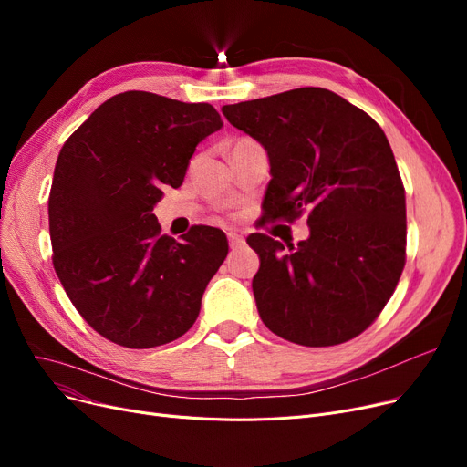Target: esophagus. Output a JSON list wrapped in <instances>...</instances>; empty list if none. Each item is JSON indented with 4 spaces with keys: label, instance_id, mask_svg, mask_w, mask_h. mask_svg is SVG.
Returning <instances> with one entry per match:
<instances>
[{
    "label": "esophagus",
    "instance_id": "34e87169",
    "mask_svg": "<svg viewBox=\"0 0 467 467\" xmlns=\"http://www.w3.org/2000/svg\"><path fill=\"white\" fill-rule=\"evenodd\" d=\"M227 238H229V246L233 248V250H236V248H240V246H244V236L242 234H238V233H229L227 234Z\"/></svg>",
    "mask_w": 467,
    "mask_h": 467
}]
</instances>
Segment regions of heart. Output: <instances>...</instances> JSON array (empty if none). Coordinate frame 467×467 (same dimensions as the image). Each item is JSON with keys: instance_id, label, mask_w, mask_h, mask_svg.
<instances>
[{"instance_id": "heart-1", "label": "heart", "mask_w": 467, "mask_h": 467, "mask_svg": "<svg viewBox=\"0 0 467 467\" xmlns=\"http://www.w3.org/2000/svg\"><path fill=\"white\" fill-rule=\"evenodd\" d=\"M240 141H252V140H248V138H240L236 143H240Z\"/></svg>"}]
</instances>
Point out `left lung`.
<instances>
[{
    "label": "left lung",
    "instance_id": "1",
    "mask_svg": "<svg viewBox=\"0 0 467 467\" xmlns=\"http://www.w3.org/2000/svg\"><path fill=\"white\" fill-rule=\"evenodd\" d=\"M271 162L263 219L293 223L297 246L254 233V296L263 324L303 347H333L369 327L405 266V187L384 130L363 109L320 87L223 106ZM265 223V221H263Z\"/></svg>",
    "mask_w": 467,
    "mask_h": 467
}]
</instances>
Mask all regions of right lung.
<instances>
[{"label": "right lung", "mask_w": 467, "mask_h": 467, "mask_svg": "<svg viewBox=\"0 0 467 467\" xmlns=\"http://www.w3.org/2000/svg\"><path fill=\"white\" fill-rule=\"evenodd\" d=\"M221 127L210 104L129 90L96 108L60 150L48 194L55 271L83 320L119 347L153 348L187 333L227 257L223 231L194 225L176 240L153 213Z\"/></svg>", "instance_id": "add662e5"}]
</instances>
